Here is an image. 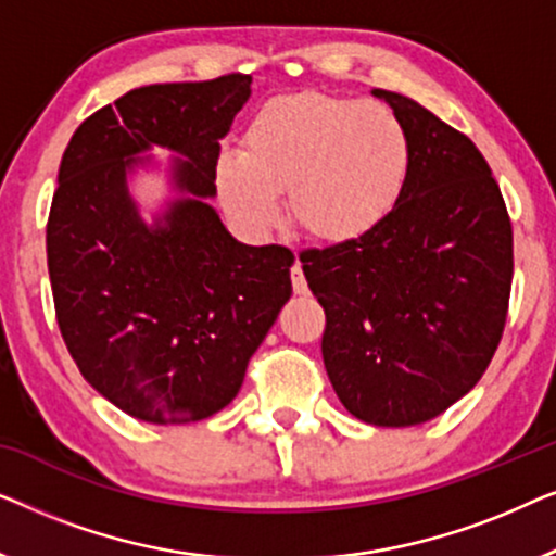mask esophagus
I'll list each match as a JSON object with an SVG mask.
<instances>
[{
	"label": "esophagus",
	"instance_id": "esophagus-1",
	"mask_svg": "<svg viewBox=\"0 0 556 556\" xmlns=\"http://www.w3.org/2000/svg\"><path fill=\"white\" fill-rule=\"evenodd\" d=\"M291 283H293V293L303 295V293L308 291V283H306V276H303L301 263H293V268H291Z\"/></svg>",
	"mask_w": 556,
	"mask_h": 556
}]
</instances>
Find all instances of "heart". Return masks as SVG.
Returning <instances> with one entry per match:
<instances>
[{
	"label": "heart",
	"mask_w": 556,
	"mask_h": 556,
	"mask_svg": "<svg viewBox=\"0 0 556 556\" xmlns=\"http://www.w3.org/2000/svg\"><path fill=\"white\" fill-rule=\"evenodd\" d=\"M413 147L390 105L329 93L265 101L250 118L242 151L225 149L215 185L235 223L263 235L291 217L311 238L341 245L375 232L405 194Z\"/></svg>",
	"instance_id": "obj_1"
}]
</instances>
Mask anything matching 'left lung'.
<instances>
[{"instance_id": "obj_1", "label": "left lung", "mask_w": 556, "mask_h": 556, "mask_svg": "<svg viewBox=\"0 0 556 556\" xmlns=\"http://www.w3.org/2000/svg\"><path fill=\"white\" fill-rule=\"evenodd\" d=\"M413 169L367 238L303 250L324 306V367L341 405L379 428L428 422L473 390L504 337L514 230L498 181L466 134L392 90Z\"/></svg>"}]
</instances>
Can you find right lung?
<instances>
[{"label": "right lung", "instance_id": "1", "mask_svg": "<svg viewBox=\"0 0 556 556\" xmlns=\"http://www.w3.org/2000/svg\"><path fill=\"white\" fill-rule=\"evenodd\" d=\"M250 83L128 90L83 121L60 162L45 235L60 333L86 382L139 420L197 422L230 405L291 299V250L242 245L207 204ZM154 142L188 159L175 180L190 197L147 228L125 172Z\"/></svg>", "mask_w": 556, "mask_h": 556}]
</instances>
